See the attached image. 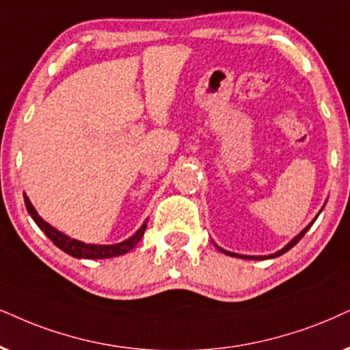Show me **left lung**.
Returning a JSON list of instances; mask_svg holds the SVG:
<instances>
[{
  "label": "left lung",
  "mask_w": 350,
  "mask_h": 350,
  "mask_svg": "<svg viewBox=\"0 0 350 350\" xmlns=\"http://www.w3.org/2000/svg\"><path fill=\"white\" fill-rule=\"evenodd\" d=\"M321 210H323V208H321ZM321 210H320V213H321ZM320 213H318V215H320ZM318 215L315 216V218L312 219V223H308V226H305V228L302 229V231H300V232L297 234V236H295V237L293 239V241H291V242H287V244H286L284 247H282L281 250L274 252V254H271V255H258V256H256V255H241V254H234V252H229V250H224V249H221V247H219V245H216V244H215V247H216V249H218L219 252H223V254H226V255H229V256H236V258H249V260H265V258H276V256H280V255H282V254H286L287 250H291V249H293V247H294L295 244H297V242L300 241V239H302V237L305 236V232H307L308 229L312 228V224L315 223V219L318 218Z\"/></svg>",
  "instance_id": "left-lung-1"
}]
</instances>
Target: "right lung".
Here are the masks:
<instances>
[{
  "mask_svg": "<svg viewBox=\"0 0 350 350\" xmlns=\"http://www.w3.org/2000/svg\"><path fill=\"white\" fill-rule=\"evenodd\" d=\"M24 202H25V206H27L29 215L32 216V219L37 223V226L46 234V237L50 239L56 247H59L61 250L66 252V254L70 256H74V258L103 260V258H113V256L127 254V252H131L137 244H139L140 239L144 237L145 229H147V219H145L142 226L137 229L129 239H126V241L122 242H118V244H108V245L85 244V242L77 241V239L66 236V234L57 231L56 228H53L50 223H46V221L37 213V210H35L32 202L29 200V197L25 196V193H24Z\"/></svg>",
  "mask_w": 350,
  "mask_h": 350,
  "instance_id": "1",
  "label": "right lung"
}]
</instances>
